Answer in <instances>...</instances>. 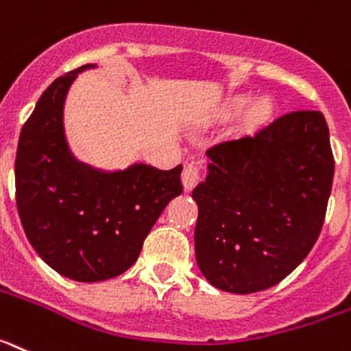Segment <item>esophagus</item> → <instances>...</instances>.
<instances>
[{"instance_id": "1", "label": "esophagus", "mask_w": 351, "mask_h": 351, "mask_svg": "<svg viewBox=\"0 0 351 351\" xmlns=\"http://www.w3.org/2000/svg\"><path fill=\"white\" fill-rule=\"evenodd\" d=\"M200 179V163L199 161H188L182 170V184L184 190L190 191Z\"/></svg>"}]
</instances>
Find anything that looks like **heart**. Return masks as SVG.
I'll return each mask as SVG.
<instances>
[{
    "label": "heart",
    "instance_id": "obj_1",
    "mask_svg": "<svg viewBox=\"0 0 351 351\" xmlns=\"http://www.w3.org/2000/svg\"><path fill=\"white\" fill-rule=\"evenodd\" d=\"M245 103H247V99L239 97L234 101V106L239 108V106H243ZM269 110H271V104H269L266 99H263V101H259V103L256 104V108H254V113H256V117H266L269 113Z\"/></svg>",
    "mask_w": 351,
    "mask_h": 351
}]
</instances>
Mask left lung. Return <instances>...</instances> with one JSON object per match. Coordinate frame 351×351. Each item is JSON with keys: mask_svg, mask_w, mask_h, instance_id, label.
<instances>
[{"mask_svg": "<svg viewBox=\"0 0 351 351\" xmlns=\"http://www.w3.org/2000/svg\"><path fill=\"white\" fill-rule=\"evenodd\" d=\"M206 154L208 176L191 193L197 265L223 291L268 289L304 261L322 232L335 167L325 117L284 113Z\"/></svg>", "mask_w": 351, "mask_h": 351, "instance_id": "left-lung-1", "label": "left lung"}]
</instances>
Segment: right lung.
Listing matches in <instances>:
<instances>
[{"mask_svg": "<svg viewBox=\"0 0 351 351\" xmlns=\"http://www.w3.org/2000/svg\"><path fill=\"white\" fill-rule=\"evenodd\" d=\"M88 67L94 65L47 86L21 130L16 154V202L26 238L51 268L77 282L130 269L161 211L182 191V165L160 170L138 163L106 173L71 156L64 101Z\"/></svg>", "mask_w": 351, "mask_h": 351, "instance_id": "1", "label": "right lung"}]
</instances>
